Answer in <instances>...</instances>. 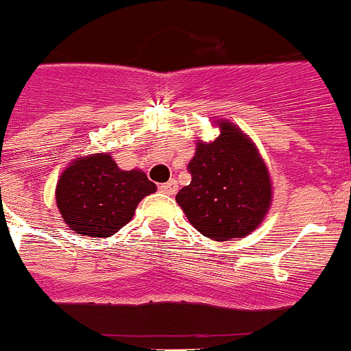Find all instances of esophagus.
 Instances as JSON below:
<instances>
[{
  "instance_id": "1",
  "label": "esophagus",
  "mask_w": 351,
  "mask_h": 351,
  "mask_svg": "<svg viewBox=\"0 0 351 351\" xmlns=\"http://www.w3.org/2000/svg\"><path fill=\"white\" fill-rule=\"evenodd\" d=\"M160 191H163V193H167V195H173L176 191H178V182L173 181V179H170L169 182H163V184H160Z\"/></svg>"
}]
</instances>
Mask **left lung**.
Listing matches in <instances>:
<instances>
[{
	"label": "left lung",
	"mask_w": 351,
	"mask_h": 351,
	"mask_svg": "<svg viewBox=\"0 0 351 351\" xmlns=\"http://www.w3.org/2000/svg\"><path fill=\"white\" fill-rule=\"evenodd\" d=\"M210 144L198 142L188 170L191 182L178 193L191 225L214 241L244 237L262 223L271 206L267 167L250 138L221 123Z\"/></svg>",
	"instance_id": "1"
}]
</instances>
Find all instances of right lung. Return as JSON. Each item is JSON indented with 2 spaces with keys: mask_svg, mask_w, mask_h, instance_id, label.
<instances>
[{
  "mask_svg": "<svg viewBox=\"0 0 351 351\" xmlns=\"http://www.w3.org/2000/svg\"><path fill=\"white\" fill-rule=\"evenodd\" d=\"M156 191L141 170H121L110 154L79 158L63 172L56 202L77 234L108 237L133 218L138 202Z\"/></svg>",
  "mask_w": 351,
  "mask_h": 351,
  "instance_id": "right-lung-1",
  "label": "right lung"
}]
</instances>
